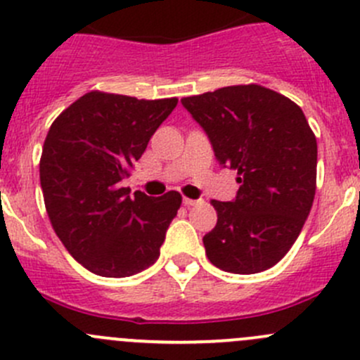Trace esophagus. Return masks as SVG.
Instances as JSON below:
<instances>
[{"label":"esophagus","mask_w":360,"mask_h":360,"mask_svg":"<svg viewBox=\"0 0 360 360\" xmlns=\"http://www.w3.org/2000/svg\"><path fill=\"white\" fill-rule=\"evenodd\" d=\"M183 203H184V205H186V207H191V205H197L198 200H193V198L184 197V198H183Z\"/></svg>","instance_id":"esophagus-1"}]
</instances>
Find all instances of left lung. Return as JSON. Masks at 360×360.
I'll use <instances>...</instances> for the list:
<instances>
[{"label": "left lung", "instance_id": "obj_1", "mask_svg": "<svg viewBox=\"0 0 360 360\" xmlns=\"http://www.w3.org/2000/svg\"><path fill=\"white\" fill-rule=\"evenodd\" d=\"M216 158L237 170L233 202L212 200L217 223L203 237L214 266L259 274L292 248L317 184V139L291 99L261 85H233L181 99Z\"/></svg>", "mask_w": 360, "mask_h": 360}]
</instances>
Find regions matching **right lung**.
<instances>
[{
	"label": "right lung",
	"mask_w": 360,
	"mask_h": 360,
	"mask_svg": "<svg viewBox=\"0 0 360 360\" xmlns=\"http://www.w3.org/2000/svg\"><path fill=\"white\" fill-rule=\"evenodd\" d=\"M177 99L85 94L56 118L39 160L46 214L79 264L101 277H130L160 256L181 195H129L130 176Z\"/></svg>",
	"instance_id": "add662e5"
}]
</instances>
